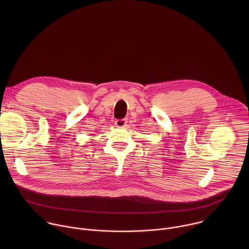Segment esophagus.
Wrapping results in <instances>:
<instances>
[{
	"mask_svg": "<svg viewBox=\"0 0 249 249\" xmlns=\"http://www.w3.org/2000/svg\"><path fill=\"white\" fill-rule=\"evenodd\" d=\"M126 123H127V121L124 120V119H120V120H116L115 121V125L118 128H123L126 125Z\"/></svg>",
	"mask_w": 249,
	"mask_h": 249,
	"instance_id": "obj_1",
	"label": "esophagus"
}]
</instances>
